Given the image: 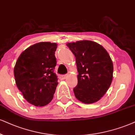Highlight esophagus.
I'll return each mask as SVG.
<instances>
[{"label": "esophagus", "instance_id": "obj_1", "mask_svg": "<svg viewBox=\"0 0 135 135\" xmlns=\"http://www.w3.org/2000/svg\"><path fill=\"white\" fill-rule=\"evenodd\" d=\"M67 76H68L67 74H64V75H61V76H60L59 78H60V79H64L65 78L67 77Z\"/></svg>", "mask_w": 135, "mask_h": 135}]
</instances>
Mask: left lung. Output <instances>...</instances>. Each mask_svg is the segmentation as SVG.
<instances>
[{
  "mask_svg": "<svg viewBox=\"0 0 135 135\" xmlns=\"http://www.w3.org/2000/svg\"><path fill=\"white\" fill-rule=\"evenodd\" d=\"M76 57L78 85L73 89L79 101L97 102L107 92L113 80V64L106 50L94 41L83 40L68 43Z\"/></svg>",
  "mask_w": 135,
  "mask_h": 135,
  "instance_id": "left-lung-1",
  "label": "left lung"
}]
</instances>
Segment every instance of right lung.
I'll list each match as a JSON object with an SVG mask.
<instances>
[{
    "label": "right lung",
    "instance_id": "add662e5",
    "mask_svg": "<svg viewBox=\"0 0 135 135\" xmlns=\"http://www.w3.org/2000/svg\"><path fill=\"white\" fill-rule=\"evenodd\" d=\"M56 43L41 42L27 48L17 60L14 69L16 85L25 99L36 106L51 102L57 87Z\"/></svg>",
    "mask_w": 135,
    "mask_h": 135
}]
</instances>
